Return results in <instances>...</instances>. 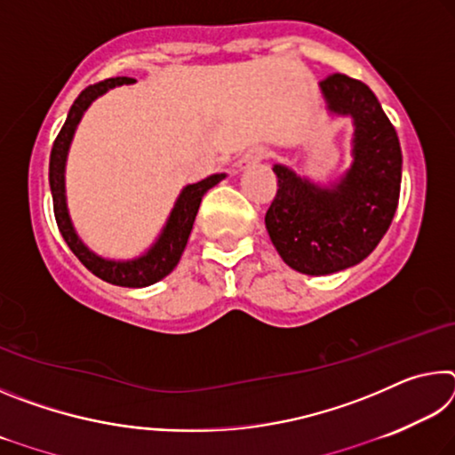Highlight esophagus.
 <instances>
[{
  "mask_svg": "<svg viewBox=\"0 0 455 455\" xmlns=\"http://www.w3.org/2000/svg\"><path fill=\"white\" fill-rule=\"evenodd\" d=\"M265 156H267V150L263 148V146H255V148H249L241 158L236 160V168H238V171H244V168L260 163V160H263Z\"/></svg>",
  "mask_w": 455,
  "mask_h": 455,
  "instance_id": "obj_1",
  "label": "esophagus"
}]
</instances>
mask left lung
I'll return each instance as SVG.
<instances>
[{"label":"left lung","instance_id":"8db88e82","mask_svg":"<svg viewBox=\"0 0 455 455\" xmlns=\"http://www.w3.org/2000/svg\"><path fill=\"white\" fill-rule=\"evenodd\" d=\"M331 118H349L351 164L327 182L284 164L265 214L276 252L303 275H333L369 257L394 220L402 187V148L379 100L363 82L333 74L319 84Z\"/></svg>","mask_w":455,"mask_h":455}]
</instances>
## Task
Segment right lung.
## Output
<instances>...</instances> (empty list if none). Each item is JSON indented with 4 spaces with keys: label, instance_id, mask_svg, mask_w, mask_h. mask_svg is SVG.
I'll list each match as a JSON object with an SVG mask.
<instances>
[{
    "label": "right lung",
    "instance_id": "obj_1",
    "mask_svg": "<svg viewBox=\"0 0 455 455\" xmlns=\"http://www.w3.org/2000/svg\"><path fill=\"white\" fill-rule=\"evenodd\" d=\"M132 82V78H110L96 84V86H88L78 98H76V102L72 104L70 112H68V118L64 122V126H61L50 154V190L53 198V214H56L60 233L64 236L66 244L70 246L74 255L82 260V265L110 284H118V287L128 289H142L163 281L166 275H171L174 271V267L179 265L184 252V246L188 243L200 200H203V196L212 187H217L220 180H225L227 174H211L195 184H187V187L180 190V195L176 196L172 211L166 217V222L163 228H160L158 236L154 238L152 244L146 251H142L140 255H136L132 259H110L92 251L90 246L82 241L78 230H76L70 206H68V154H70L76 130H78L84 114L88 112V108L94 104L100 96H104L106 92Z\"/></svg>",
    "mask_w": 455,
    "mask_h": 455
}]
</instances>
